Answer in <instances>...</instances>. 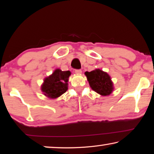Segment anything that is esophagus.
I'll use <instances>...</instances> for the list:
<instances>
[{"label":"esophagus","instance_id":"obj_1","mask_svg":"<svg viewBox=\"0 0 154 154\" xmlns=\"http://www.w3.org/2000/svg\"><path fill=\"white\" fill-rule=\"evenodd\" d=\"M75 72L76 74H81L82 72V70H81V69H76L75 71Z\"/></svg>","mask_w":154,"mask_h":154}]
</instances>
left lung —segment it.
Returning a JSON list of instances; mask_svg holds the SVG:
<instances>
[{"mask_svg":"<svg viewBox=\"0 0 154 154\" xmlns=\"http://www.w3.org/2000/svg\"><path fill=\"white\" fill-rule=\"evenodd\" d=\"M91 88L102 96L109 95L113 90L109 75L100 69L85 72Z\"/></svg>","mask_w":154,"mask_h":154,"instance_id":"8db88e82","label":"left lung"}]
</instances>
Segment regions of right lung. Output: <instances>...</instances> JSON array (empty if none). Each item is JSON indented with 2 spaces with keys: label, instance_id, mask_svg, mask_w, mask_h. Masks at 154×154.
Masks as SVG:
<instances>
[{
  "label": "right lung",
  "instance_id": "obj_1",
  "mask_svg": "<svg viewBox=\"0 0 154 154\" xmlns=\"http://www.w3.org/2000/svg\"><path fill=\"white\" fill-rule=\"evenodd\" d=\"M71 75L69 71H62L56 69L51 75L44 80L41 90L44 94L51 98H56L68 90V79Z\"/></svg>",
  "mask_w": 154,
  "mask_h": 154
}]
</instances>
